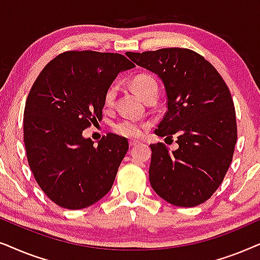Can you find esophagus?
<instances>
[{
  "instance_id": "1",
  "label": "esophagus",
  "mask_w": 260,
  "mask_h": 260,
  "mask_svg": "<svg viewBox=\"0 0 260 260\" xmlns=\"http://www.w3.org/2000/svg\"><path fill=\"white\" fill-rule=\"evenodd\" d=\"M128 143H129V146H136L137 144H139V141L132 139V140H129V141H128Z\"/></svg>"
}]
</instances>
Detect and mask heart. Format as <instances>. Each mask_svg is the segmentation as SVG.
I'll return each instance as SVG.
<instances>
[{
	"label": "heart",
	"instance_id": "b5f03b06",
	"mask_svg": "<svg viewBox=\"0 0 260 260\" xmlns=\"http://www.w3.org/2000/svg\"><path fill=\"white\" fill-rule=\"evenodd\" d=\"M132 89L136 91L138 96L141 99L146 100L152 92L158 91V84L155 79L150 75L141 74L136 76L131 82ZM116 98V86L112 85L107 89L105 92V98H103V103L106 107H112L114 105ZM146 124L143 122H138L136 120L132 119H122L116 121L113 124V131L117 136L124 137V138H140L144 136L145 131H146Z\"/></svg>",
	"mask_w": 260,
	"mask_h": 260
}]
</instances>
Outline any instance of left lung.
I'll use <instances>...</instances> for the list:
<instances>
[{"label":"left lung","mask_w":260,"mask_h":260,"mask_svg":"<svg viewBox=\"0 0 260 260\" xmlns=\"http://www.w3.org/2000/svg\"><path fill=\"white\" fill-rule=\"evenodd\" d=\"M126 54L164 83L168 112L155 134L177 136L176 151L164 143L150 145L151 186L174 206L195 207L206 202L222 183L237 143L230 89L216 69L189 48Z\"/></svg>","instance_id":"1"}]
</instances>
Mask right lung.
I'll use <instances>...</instances> for the list:
<instances>
[{
  "label": "right lung",
  "mask_w": 260,
  "mask_h": 260,
  "mask_svg": "<svg viewBox=\"0 0 260 260\" xmlns=\"http://www.w3.org/2000/svg\"><path fill=\"white\" fill-rule=\"evenodd\" d=\"M132 68L123 54L72 50L53 58L33 83L23 143L34 178L57 206L86 208L112 189L127 139L109 133L95 146L82 133L102 119L105 92L116 76Z\"/></svg>",
  "instance_id": "1"
}]
</instances>
